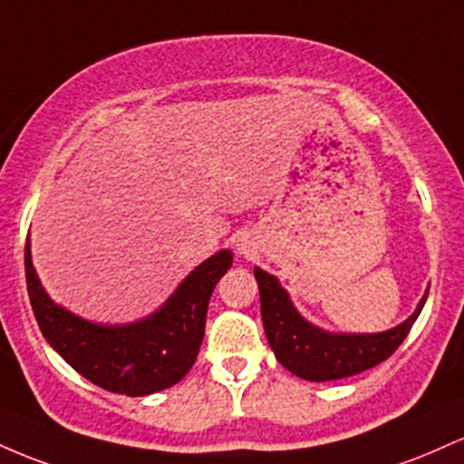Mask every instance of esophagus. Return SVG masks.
Wrapping results in <instances>:
<instances>
[{
  "mask_svg": "<svg viewBox=\"0 0 464 464\" xmlns=\"http://www.w3.org/2000/svg\"><path fill=\"white\" fill-rule=\"evenodd\" d=\"M237 249H238V254H249L254 247H252V243L247 241V238H241V241L237 243Z\"/></svg>",
  "mask_w": 464,
  "mask_h": 464,
  "instance_id": "1",
  "label": "esophagus"
}]
</instances>
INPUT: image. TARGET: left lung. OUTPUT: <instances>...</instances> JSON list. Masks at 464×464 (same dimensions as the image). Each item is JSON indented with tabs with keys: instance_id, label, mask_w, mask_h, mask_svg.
Listing matches in <instances>:
<instances>
[{
	"instance_id": "8db88e82",
	"label": "left lung",
	"mask_w": 464,
	"mask_h": 464,
	"mask_svg": "<svg viewBox=\"0 0 464 464\" xmlns=\"http://www.w3.org/2000/svg\"><path fill=\"white\" fill-rule=\"evenodd\" d=\"M254 276L260 291V315L269 346L289 372L306 382L353 377L386 362L408 337L430 294V289L425 291L408 320L388 331L331 333L311 324L298 314L276 276L260 267H254Z\"/></svg>"
}]
</instances>
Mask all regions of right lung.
<instances>
[{
	"label": "right lung",
	"instance_id": "right-lung-1",
	"mask_svg": "<svg viewBox=\"0 0 464 464\" xmlns=\"http://www.w3.org/2000/svg\"><path fill=\"white\" fill-rule=\"evenodd\" d=\"M24 258L30 304L48 344L92 383L127 397H147L186 377L199 355L212 291L232 267V252L221 249L197 265L155 314L129 324H98L50 298L30 241Z\"/></svg>",
	"mask_w": 464,
	"mask_h": 464
}]
</instances>
